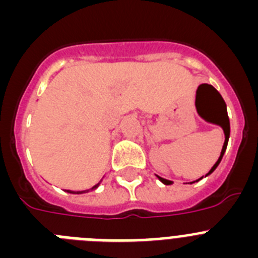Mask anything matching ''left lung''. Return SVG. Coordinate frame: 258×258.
<instances>
[{"mask_svg": "<svg viewBox=\"0 0 258 258\" xmlns=\"http://www.w3.org/2000/svg\"><path fill=\"white\" fill-rule=\"evenodd\" d=\"M202 88H207V89H209V90H211V92L213 93L214 95H216V98H217L218 101H220L221 107H222L223 111H225V113H223L222 117H218L217 120H212V121H211V122H214V124L220 125V126L222 127V129H223V133H225V143H223L222 151H221V155H220V157H218V160L216 161V164H214L213 166H212V169L209 170L208 173H207V174H206V177H207V175H208V174H211V173H213V170L216 169V168H217L218 164H220V163H221V160H222L223 154H225V151H226L227 142H229V137H230V121H229V116H227V111H226V103H225V101H223V98L221 97L220 93H218L217 90H216V89H214L213 86H212V85H208V84H202V85H200L199 88H198V92H199V90H200V89H202ZM203 177H204V175H203ZM203 177H202V178H203ZM157 178L160 179V181L163 182L164 184H172V183H173L172 181H168V179H165V178H161V177H159V175H157ZM202 178L197 179V181H194V182L200 181V179H202ZM194 182H191V183H194Z\"/></svg>", "mask_w": 258, "mask_h": 258, "instance_id": "8db88e82", "label": "left lung"}]
</instances>
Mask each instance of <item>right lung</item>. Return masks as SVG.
I'll return each mask as SVG.
<instances>
[{
	"mask_svg": "<svg viewBox=\"0 0 258 258\" xmlns=\"http://www.w3.org/2000/svg\"><path fill=\"white\" fill-rule=\"evenodd\" d=\"M99 183H101V182H99ZM99 183H97V184H95V186H93V187L90 188V190H85V191H76V192H75V191H70V190H67V192H70V194H83V192H88V191H93V190H95V188H97L98 186H99Z\"/></svg>",
	"mask_w": 258,
	"mask_h": 258,
	"instance_id": "right-lung-1",
	"label": "right lung"
}]
</instances>
